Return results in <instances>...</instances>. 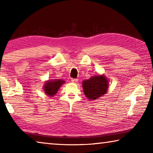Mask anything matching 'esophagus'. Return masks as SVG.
Wrapping results in <instances>:
<instances>
[{
	"label": "esophagus",
	"mask_w": 153,
	"mask_h": 153,
	"mask_svg": "<svg viewBox=\"0 0 153 153\" xmlns=\"http://www.w3.org/2000/svg\"><path fill=\"white\" fill-rule=\"evenodd\" d=\"M71 81L73 83H76H76L78 82V79H71Z\"/></svg>",
	"instance_id": "34e87169"
}]
</instances>
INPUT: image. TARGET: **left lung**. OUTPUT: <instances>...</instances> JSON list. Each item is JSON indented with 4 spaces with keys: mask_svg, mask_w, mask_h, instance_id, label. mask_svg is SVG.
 I'll list each match as a JSON object with an SVG mask.
<instances>
[{
    "mask_svg": "<svg viewBox=\"0 0 153 153\" xmlns=\"http://www.w3.org/2000/svg\"><path fill=\"white\" fill-rule=\"evenodd\" d=\"M85 95L88 99L95 100L106 94L108 80L104 76H96L84 80L82 84Z\"/></svg>",
    "mask_w": 153,
    "mask_h": 153,
    "instance_id": "obj_1",
    "label": "left lung"
}]
</instances>
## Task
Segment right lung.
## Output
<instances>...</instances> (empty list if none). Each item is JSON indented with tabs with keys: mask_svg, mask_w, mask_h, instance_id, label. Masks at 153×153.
I'll return each mask as SVG.
<instances>
[{
	"mask_svg": "<svg viewBox=\"0 0 153 153\" xmlns=\"http://www.w3.org/2000/svg\"><path fill=\"white\" fill-rule=\"evenodd\" d=\"M65 81L62 79H53L51 81H47L44 86V90L47 95L50 97H53L57 92L59 88L64 84Z\"/></svg>",
	"mask_w": 153,
	"mask_h": 153,
	"instance_id": "obj_1",
	"label": "right lung"
}]
</instances>
